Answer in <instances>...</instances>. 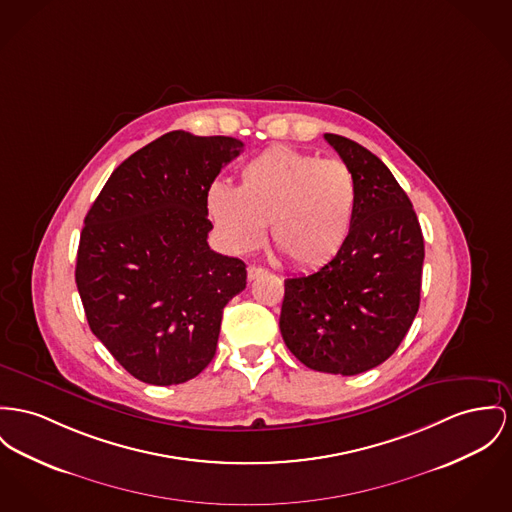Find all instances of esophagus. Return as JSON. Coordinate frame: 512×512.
Wrapping results in <instances>:
<instances>
[{
  "mask_svg": "<svg viewBox=\"0 0 512 512\" xmlns=\"http://www.w3.org/2000/svg\"><path fill=\"white\" fill-rule=\"evenodd\" d=\"M266 270L264 268H260V266H248V270H246V275H248V279L250 281H254V279H258L260 275H264Z\"/></svg>",
  "mask_w": 512,
  "mask_h": 512,
  "instance_id": "1",
  "label": "esophagus"
}]
</instances>
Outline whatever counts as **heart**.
Returning <instances> with one entry per match:
<instances>
[{
    "instance_id": "1",
    "label": "heart",
    "mask_w": 512,
    "mask_h": 512,
    "mask_svg": "<svg viewBox=\"0 0 512 512\" xmlns=\"http://www.w3.org/2000/svg\"><path fill=\"white\" fill-rule=\"evenodd\" d=\"M357 209V180L338 159L275 145L242 165L237 188L215 182L207 211L235 252L264 239L270 223L273 248L295 268H320L349 239Z\"/></svg>"
}]
</instances>
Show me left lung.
Returning a JSON list of instances; mask_svg holds the SVG:
<instances>
[{
  "label": "left lung",
  "instance_id": "left-lung-1",
  "mask_svg": "<svg viewBox=\"0 0 512 512\" xmlns=\"http://www.w3.org/2000/svg\"><path fill=\"white\" fill-rule=\"evenodd\" d=\"M357 180V209L340 254L285 279L279 330L312 371L353 376L384 363L419 310L425 244L408 194L363 145L324 134Z\"/></svg>",
  "mask_w": 512,
  "mask_h": 512
}]
</instances>
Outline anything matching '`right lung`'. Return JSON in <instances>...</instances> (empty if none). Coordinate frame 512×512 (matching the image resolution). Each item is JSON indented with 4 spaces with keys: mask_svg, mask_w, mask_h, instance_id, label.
Returning <instances> with one entry per match:
<instances>
[{
    "mask_svg": "<svg viewBox=\"0 0 512 512\" xmlns=\"http://www.w3.org/2000/svg\"><path fill=\"white\" fill-rule=\"evenodd\" d=\"M242 147L169 132L110 174L85 217L75 283L89 328L141 382L200 375L223 308L246 287L244 262L207 244V192Z\"/></svg>",
    "mask_w": 512,
    "mask_h": 512,
    "instance_id": "1",
    "label": "right lung"
}]
</instances>
